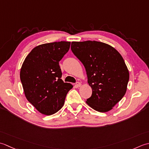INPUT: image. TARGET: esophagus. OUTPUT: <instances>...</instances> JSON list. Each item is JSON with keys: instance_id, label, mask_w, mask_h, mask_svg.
<instances>
[{"instance_id": "esophagus-1", "label": "esophagus", "mask_w": 149, "mask_h": 149, "mask_svg": "<svg viewBox=\"0 0 149 149\" xmlns=\"http://www.w3.org/2000/svg\"><path fill=\"white\" fill-rule=\"evenodd\" d=\"M81 84L80 82H79V81L76 83V87H81Z\"/></svg>"}]
</instances>
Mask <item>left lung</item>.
Returning <instances> with one entry per match:
<instances>
[{"label": "left lung", "instance_id": "obj_1", "mask_svg": "<svg viewBox=\"0 0 149 149\" xmlns=\"http://www.w3.org/2000/svg\"><path fill=\"white\" fill-rule=\"evenodd\" d=\"M71 49L86 68L92 88L86 103L100 113L111 111L125 95L129 80L123 57L110 45L95 40L72 42Z\"/></svg>", "mask_w": 149, "mask_h": 149}]
</instances>
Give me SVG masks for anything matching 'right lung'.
<instances>
[{
  "label": "right lung",
  "mask_w": 149,
  "mask_h": 149,
  "mask_svg": "<svg viewBox=\"0 0 149 149\" xmlns=\"http://www.w3.org/2000/svg\"><path fill=\"white\" fill-rule=\"evenodd\" d=\"M70 42L39 45L24 60L20 77L27 100L40 113L51 115L58 111L72 85L61 79L59 62L68 52Z\"/></svg>",
  "instance_id": "obj_1"
}]
</instances>
